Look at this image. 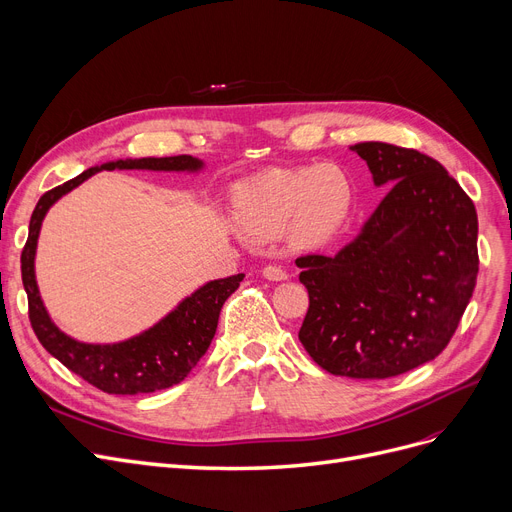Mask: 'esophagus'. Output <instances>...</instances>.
Instances as JSON below:
<instances>
[{
  "mask_svg": "<svg viewBox=\"0 0 512 512\" xmlns=\"http://www.w3.org/2000/svg\"><path fill=\"white\" fill-rule=\"evenodd\" d=\"M262 275L269 279V281H285L289 275L281 269V266H275V264H269V266H264V271H262Z\"/></svg>",
  "mask_w": 512,
  "mask_h": 512,
  "instance_id": "34e87169",
  "label": "esophagus"
}]
</instances>
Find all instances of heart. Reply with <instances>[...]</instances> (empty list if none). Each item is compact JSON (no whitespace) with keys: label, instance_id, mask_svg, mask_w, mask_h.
<instances>
[{"label":"heart","instance_id":"1","mask_svg":"<svg viewBox=\"0 0 512 512\" xmlns=\"http://www.w3.org/2000/svg\"><path fill=\"white\" fill-rule=\"evenodd\" d=\"M354 204V183L342 166L271 168L241 181L231 196L235 225L258 241L287 231L300 248H321L342 231Z\"/></svg>","mask_w":512,"mask_h":512}]
</instances>
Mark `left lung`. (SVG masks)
I'll return each instance as SVG.
<instances>
[{
	"mask_svg": "<svg viewBox=\"0 0 512 512\" xmlns=\"http://www.w3.org/2000/svg\"><path fill=\"white\" fill-rule=\"evenodd\" d=\"M385 198L335 256L296 260L310 306L300 342L331 375L387 379L433 360L479 271L477 212L448 170L381 141L350 145Z\"/></svg>",
	"mask_w": 512,
	"mask_h": 512,
	"instance_id": "8db88e82",
	"label": "left lung"
}]
</instances>
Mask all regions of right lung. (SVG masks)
<instances>
[{
  "label": "right lung",
  "mask_w": 512,
  "mask_h": 512,
  "mask_svg": "<svg viewBox=\"0 0 512 512\" xmlns=\"http://www.w3.org/2000/svg\"><path fill=\"white\" fill-rule=\"evenodd\" d=\"M204 166V160L193 156L110 160L100 166L87 168L79 177L43 193L33 210L29 239L20 256L22 285L29 296V316L33 331L39 337L41 346L54 358H58L66 369L77 373L106 394H150L181 383L208 352L216 333L218 314H221L225 300L239 287L246 275L239 273L200 285L173 310L164 314L158 323L137 335L120 339V342H81V339L64 333L52 321L39 294L35 256L43 218L62 196L77 189L89 177L102 173V170H154V173L196 175L202 173Z\"/></svg>",
  "instance_id": "obj_1"
}]
</instances>
